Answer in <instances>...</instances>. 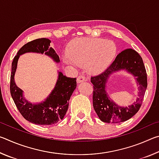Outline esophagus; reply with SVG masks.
Wrapping results in <instances>:
<instances>
[{"mask_svg":"<svg viewBox=\"0 0 159 159\" xmlns=\"http://www.w3.org/2000/svg\"><path fill=\"white\" fill-rule=\"evenodd\" d=\"M86 80H87V79H86L83 75H80V76H79L77 78V82L79 83H82L83 81H86Z\"/></svg>","mask_w":159,"mask_h":159,"instance_id":"1","label":"esophagus"}]
</instances>
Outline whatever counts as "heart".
<instances>
[{
  "label": "heart",
  "mask_w": 159,
  "mask_h": 159,
  "mask_svg": "<svg viewBox=\"0 0 159 159\" xmlns=\"http://www.w3.org/2000/svg\"><path fill=\"white\" fill-rule=\"evenodd\" d=\"M116 47L114 42L98 38H79L69 45V57L64 61L69 65L85 64L92 72L104 70L115 57Z\"/></svg>",
  "instance_id": "heart-1"
}]
</instances>
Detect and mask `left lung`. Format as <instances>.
I'll return each mask as SVG.
<instances>
[{"label":"left lung","mask_w":159,"mask_h":159,"mask_svg":"<svg viewBox=\"0 0 159 159\" xmlns=\"http://www.w3.org/2000/svg\"><path fill=\"white\" fill-rule=\"evenodd\" d=\"M120 70H125L135 76L139 85V98L128 107L117 106L108 98L105 90L110 75ZM90 80L94 88L93 107L102 121L112 123L123 122L139 111L147 87V76L142 58L135 50L129 48L122 51L105 71L98 76H92Z\"/></svg>","instance_id":"1"}]
</instances>
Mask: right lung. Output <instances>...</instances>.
<instances>
[{
  "mask_svg": "<svg viewBox=\"0 0 159 159\" xmlns=\"http://www.w3.org/2000/svg\"><path fill=\"white\" fill-rule=\"evenodd\" d=\"M50 40L45 38L27 43L18 51L13 59L10 76V94L16 107L22 116L29 122L37 125H48L57 123L63 119L69 108V101L76 88V78H69L59 71L58 79L52 93L44 102L32 104L24 98L23 91L16 85L15 74L17 61L21 55L26 52L41 53L49 56L59 63L60 57L52 48H50Z\"/></svg>",
  "mask_w": 159,
  "mask_h": 159,
  "instance_id": "1",
  "label": "right lung"
}]
</instances>
